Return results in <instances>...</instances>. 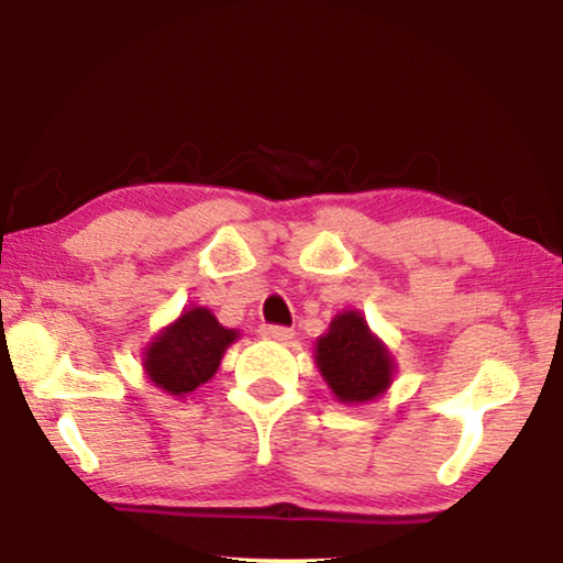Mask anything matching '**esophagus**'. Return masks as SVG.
<instances>
[{
  "instance_id": "34e87169",
  "label": "esophagus",
  "mask_w": 563,
  "mask_h": 563,
  "mask_svg": "<svg viewBox=\"0 0 563 563\" xmlns=\"http://www.w3.org/2000/svg\"><path fill=\"white\" fill-rule=\"evenodd\" d=\"M258 333L264 338H272V341H289V338L295 335L289 328H284V325H261Z\"/></svg>"
}]
</instances>
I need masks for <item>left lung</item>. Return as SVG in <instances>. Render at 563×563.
<instances>
[{
	"mask_svg": "<svg viewBox=\"0 0 563 563\" xmlns=\"http://www.w3.org/2000/svg\"><path fill=\"white\" fill-rule=\"evenodd\" d=\"M314 364L333 395L345 405L372 402L387 391L395 376L389 349L368 330L356 310H345L330 320L328 333L314 345Z\"/></svg>",
	"mask_w": 563,
	"mask_h": 563,
	"instance_id": "left-lung-1",
	"label": "left lung"
}]
</instances>
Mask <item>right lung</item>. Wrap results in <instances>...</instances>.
<instances>
[{
	"label": "right lung",
	"instance_id": "add662e5",
	"mask_svg": "<svg viewBox=\"0 0 563 563\" xmlns=\"http://www.w3.org/2000/svg\"><path fill=\"white\" fill-rule=\"evenodd\" d=\"M238 335V330L220 325L207 307H189L153 338L143 353V368L158 389L187 397L212 379Z\"/></svg>",
	"mask_w": 563,
	"mask_h": 563
}]
</instances>
